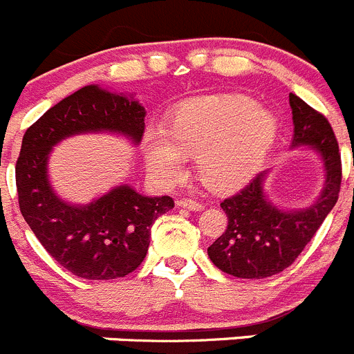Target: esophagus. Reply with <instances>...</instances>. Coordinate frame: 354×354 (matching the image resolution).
Masks as SVG:
<instances>
[{
    "label": "esophagus",
    "instance_id": "esophagus-1",
    "mask_svg": "<svg viewBox=\"0 0 354 354\" xmlns=\"http://www.w3.org/2000/svg\"><path fill=\"white\" fill-rule=\"evenodd\" d=\"M176 206L178 207H185V209H190V211H201L203 209V204L196 199H178L176 201Z\"/></svg>",
    "mask_w": 354,
    "mask_h": 354
}]
</instances>
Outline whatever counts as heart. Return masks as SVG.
I'll return each instance as SVG.
<instances>
[{
    "instance_id": "b5f03b06",
    "label": "heart",
    "mask_w": 354,
    "mask_h": 354,
    "mask_svg": "<svg viewBox=\"0 0 354 354\" xmlns=\"http://www.w3.org/2000/svg\"><path fill=\"white\" fill-rule=\"evenodd\" d=\"M276 132V117L250 97L190 99L173 115L169 131L147 132V164L160 181H174L183 173L187 153H194L204 183L236 187L255 173Z\"/></svg>"
}]
</instances>
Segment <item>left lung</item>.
I'll use <instances>...</instances> for the list:
<instances>
[{
    "instance_id": "left-lung-1",
    "label": "left lung",
    "mask_w": 354,
    "mask_h": 354,
    "mask_svg": "<svg viewBox=\"0 0 354 354\" xmlns=\"http://www.w3.org/2000/svg\"><path fill=\"white\" fill-rule=\"evenodd\" d=\"M293 147L309 145L325 164V188L318 203L302 211H281L266 199V173L257 174L239 192L222 201L229 225L209 248L211 262L234 277L262 279L292 266L315 237L339 199L342 162L339 143L326 117L295 94H290Z\"/></svg>"
}]
</instances>
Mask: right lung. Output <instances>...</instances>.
Listing matches in <instances>:
<instances>
[{
    "label": "right lung",
    "instance_id": "obj_1",
    "mask_svg": "<svg viewBox=\"0 0 354 354\" xmlns=\"http://www.w3.org/2000/svg\"><path fill=\"white\" fill-rule=\"evenodd\" d=\"M120 132L140 143L145 108L134 99L87 85L43 113L22 138L15 164L19 207L57 263L84 279H117L136 270L150 246V229L174 207L173 197H145L113 188L88 206L59 199L47 176L52 147L78 132Z\"/></svg>",
    "mask_w": 354,
    "mask_h": 354
}]
</instances>
